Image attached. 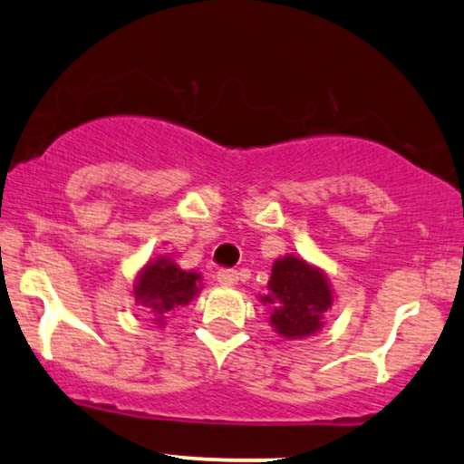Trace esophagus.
<instances>
[{
  "label": "esophagus",
  "instance_id": "34e87169",
  "mask_svg": "<svg viewBox=\"0 0 464 464\" xmlns=\"http://www.w3.org/2000/svg\"><path fill=\"white\" fill-rule=\"evenodd\" d=\"M216 278L222 287H233L237 283V272L236 270H218Z\"/></svg>",
  "mask_w": 464,
  "mask_h": 464
}]
</instances>
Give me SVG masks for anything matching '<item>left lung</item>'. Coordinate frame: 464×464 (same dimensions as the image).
Instances as JSON below:
<instances>
[{
	"label": "left lung",
	"mask_w": 464,
	"mask_h": 464,
	"mask_svg": "<svg viewBox=\"0 0 464 464\" xmlns=\"http://www.w3.org/2000/svg\"><path fill=\"white\" fill-rule=\"evenodd\" d=\"M270 294L261 303L272 304L270 322L285 339H303L322 328V317L331 309L333 292L322 270L304 259L287 255L272 266Z\"/></svg>",
	"instance_id": "obj_1"
}]
</instances>
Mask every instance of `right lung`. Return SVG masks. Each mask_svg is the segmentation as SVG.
Here are the masks:
<instances>
[{"label": "right lung", "instance_id": "obj_1", "mask_svg": "<svg viewBox=\"0 0 464 464\" xmlns=\"http://www.w3.org/2000/svg\"><path fill=\"white\" fill-rule=\"evenodd\" d=\"M198 283L200 275L197 272L181 270L170 259L160 256L140 272L133 294L136 303L149 306V314L155 315V322L164 324V317L175 306H186L198 294Z\"/></svg>", "mask_w": 464, "mask_h": 464}]
</instances>
